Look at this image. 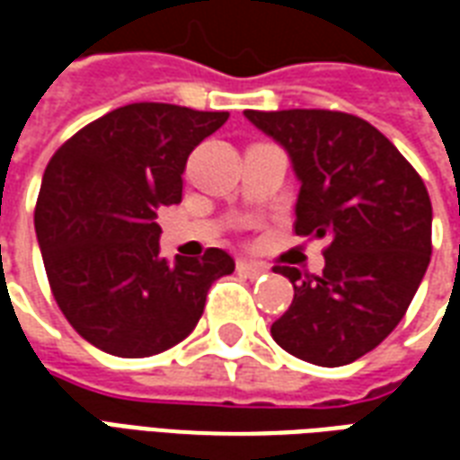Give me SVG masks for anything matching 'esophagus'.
<instances>
[{"label":"esophagus","mask_w":460,"mask_h":460,"mask_svg":"<svg viewBox=\"0 0 460 460\" xmlns=\"http://www.w3.org/2000/svg\"><path fill=\"white\" fill-rule=\"evenodd\" d=\"M236 270H239L241 276H246V279H259L266 273V266H259V263H251V261L239 259L236 261Z\"/></svg>","instance_id":"obj_1"}]
</instances>
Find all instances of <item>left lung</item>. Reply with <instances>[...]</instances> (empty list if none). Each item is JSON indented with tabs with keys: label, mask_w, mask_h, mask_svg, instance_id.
<instances>
[{
	"label": "left lung",
	"mask_w": 460,
	"mask_h": 460,
	"mask_svg": "<svg viewBox=\"0 0 460 460\" xmlns=\"http://www.w3.org/2000/svg\"><path fill=\"white\" fill-rule=\"evenodd\" d=\"M280 142L300 180L298 236L328 239L320 276L293 283L270 325L286 352L320 367L355 362L404 318L431 261V199L419 172L375 125L340 111H246Z\"/></svg>",
	"instance_id": "left-lung-1"
}]
</instances>
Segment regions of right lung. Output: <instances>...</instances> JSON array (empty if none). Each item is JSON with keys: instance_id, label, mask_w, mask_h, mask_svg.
I'll use <instances>...</instances> for the list:
<instances>
[{"instance_id": "obj_1", "label": "right lung", "mask_w": 460, "mask_h": 460, "mask_svg": "<svg viewBox=\"0 0 460 460\" xmlns=\"http://www.w3.org/2000/svg\"><path fill=\"white\" fill-rule=\"evenodd\" d=\"M172 103H130L88 122L54 152L34 226L66 320L108 355L150 357L199 323L226 251L174 263L160 256L157 211L181 201L190 152L226 122Z\"/></svg>"}]
</instances>
